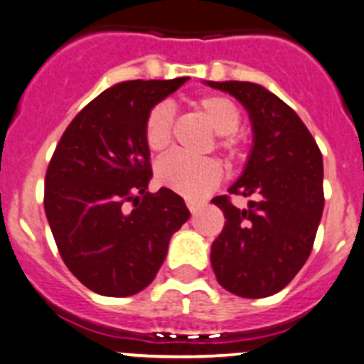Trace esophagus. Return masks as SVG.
<instances>
[{"mask_svg":"<svg viewBox=\"0 0 364 364\" xmlns=\"http://www.w3.org/2000/svg\"><path fill=\"white\" fill-rule=\"evenodd\" d=\"M186 206H188V210L192 212V214H196V212L199 210V206H201V201H196V199H186Z\"/></svg>","mask_w":364,"mask_h":364,"instance_id":"esophagus-1","label":"esophagus"}]
</instances>
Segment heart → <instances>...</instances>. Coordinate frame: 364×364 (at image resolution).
<instances>
[{
    "label": "heart",
    "mask_w": 364,
    "mask_h": 364,
    "mask_svg": "<svg viewBox=\"0 0 364 364\" xmlns=\"http://www.w3.org/2000/svg\"><path fill=\"white\" fill-rule=\"evenodd\" d=\"M192 109L218 134V149L230 163L241 156L243 139L235 130L241 123L237 105L227 96L205 94L192 101ZM172 112L166 105H156L145 119V143L150 152H163L170 143ZM156 179L161 186L196 199L208 194L221 179V165L215 159H190L179 154H170L156 165Z\"/></svg>",
    "instance_id": "heart-1"
}]
</instances>
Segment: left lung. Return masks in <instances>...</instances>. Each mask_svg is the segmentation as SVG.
<instances>
[{
    "mask_svg": "<svg viewBox=\"0 0 364 364\" xmlns=\"http://www.w3.org/2000/svg\"><path fill=\"white\" fill-rule=\"evenodd\" d=\"M228 92L248 110L254 146L243 174L228 194L250 198L248 208L230 196L212 199L225 214V227L212 243L218 283L241 297L279 292L301 270L314 247L323 194V156L301 117L248 81H206Z\"/></svg>",
    "mask_w": 364,
    "mask_h": 364,
    "instance_id": "1",
    "label": "left lung"
}]
</instances>
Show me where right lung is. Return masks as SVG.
I'll list each match as a JSON object with an SVG mask.
<instances>
[{
  "label": "right lung",
  "instance_id": "add662e5",
  "mask_svg": "<svg viewBox=\"0 0 364 364\" xmlns=\"http://www.w3.org/2000/svg\"><path fill=\"white\" fill-rule=\"evenodd\" d=\"M186 80L114 85L72 119L52 154L45 214L61 259L92 292H141L161 268L172 234L190 218L176 192H149L152 168L143 136L154 105Z\"/></svg>",
  "mask_w": 364,
  "mask_h": 364
}]
</instances>
